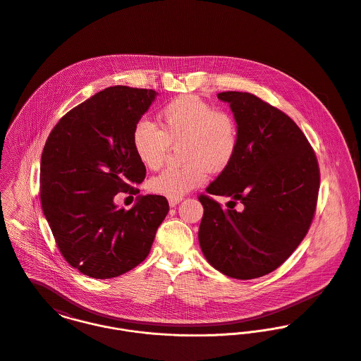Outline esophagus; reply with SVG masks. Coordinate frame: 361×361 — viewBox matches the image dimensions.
<instances>
[{
	"instance_id": "1",
	"label": "esophagus",
	"mask_w": 361,
	"mask_h": 361,
	"mask_svg": "<svg viewBox=\"0 0 361 361\" xmlns=\"http://www.w3.org/2000/svg\"><path fill=\"white\" fill-rule=\"evenodd\" d=\"M183 200V197H180V198H169V204L170 206H176L177 203H180Z\"/></svg>"
}]
</instances>
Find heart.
<instances>
[{"instance_id": "heart-1", "label": "heart", "mask_w": 361, "mask_h": 361, "mask_svg": "<svg viewBox=\"0 0 361 361\" xmlns=\"http://www.w3.org/2000/svg\"><path fill=\"white\" fill-rule=\"evenodd\" d=\"M161 127L138 121L133 130L137 158L148 169H158L167 159L171 147H180L184 161L166 169L149 181L152 192L180 198L202 187L210 173L224 171L234 161L240 128L235 116L214 108L197 95H183L166 104L159 112Z\"/></svg>"}]
</instances>
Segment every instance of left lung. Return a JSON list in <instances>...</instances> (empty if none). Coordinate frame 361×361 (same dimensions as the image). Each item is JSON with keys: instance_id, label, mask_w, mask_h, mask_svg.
I'll return each instance as SVG.
<instances>
[{"instance_id": "left-lung-1", "label": "left lung", "mask_w": 361, "mask_h": 361, "mask_svg": "<svg viewBox=\"0 0 361 361\" xmlns=\"http://www.w3.org/2000/svg\"><path fill=\"white\" fill-rule=\"evenodd\" d=\"M217 98L231 106L240 144L234 161L198 197L204 209L200 249L223 274L253 280L279 269L306 237L320 167L303 131L279 108L250 92L226 91ZM214 195L233 200L224 209Z\"/></svg>"}]
</instances>
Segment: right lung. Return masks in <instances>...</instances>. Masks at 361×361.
Segmentation results:
<instances>
[{"instance_id": "obj_1", "label": "right lung", "mask_w": 361, "mask_h": 361, "mask_svg": "<svg viewBox=\"0 0 361 361\" xmlns=\"http://www.w3.org/2000/svg\"><path fill=\"white\" fill-rule=\"evenodd\" d=\"M157 92L108 87L71 109L48 135L40 164L44 216L65 260L81 274L106 280L148 256L169 212L161 195L138 197L124 210L118 192L137 195L147 169L133 130Z\"/></svg>"}]
</instances>
